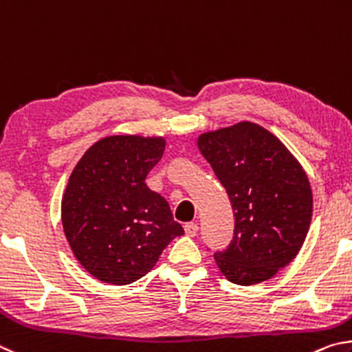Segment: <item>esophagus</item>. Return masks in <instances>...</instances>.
Returning a JSON list of instances; mask_svg holds the SVG:
<instances>
[{
    "label": "esophagus",
    "instance_id": "esophagus-1",
    "mask_svg": "<svg viewBox=\"0 0 352 352\" xmlns=\"http://www.w3.org/2000/svg\"><path fill=\"white\" fill-rule=\"evenodd\" d=\"M184 229H186V233L188 236H196V233H198V224L196 223H187L186 226H184Z\"/></svg>",
    "mask_w": 352,
    "mask_h": 352
}]
</instances>
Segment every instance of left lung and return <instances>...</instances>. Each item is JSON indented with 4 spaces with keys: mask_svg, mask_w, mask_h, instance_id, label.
Instances as JSON below:
<instances>
[{
    "mask_svg": "<svg viewBox=\"0 0 352 352\" xmlns=\"http://www.w3.org/2000/svg\"><path fill=\"white\" fill-rule=\"evenodd\" d=\"M198 148L229 195L235 236L214 261L239 286L267 281L303 245L312 219L306 171L286 145L254 122L202 133Z\"/></svg>",
    "mask_w": 352,
    "mask_h": 352,
    "instance_id": "8db88e82",
    "label": "left lung"
}]
</instances>
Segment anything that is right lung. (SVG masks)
Segmentation results:
<instances>
[{
  "label": "right lung",
  "instance_id": "right-lung-1",
  "mask_svg": "<svg viewBox=\"0 0 352 352\" xmlns=\"http://www.w3.org/2000/svg\"><path fill=\"white\" fill-rule=\"evenodd\" d=\"M164 150L160 135H108L72 170L61 198V224L74 256L97 280L117 286L138 281L184 235L168 202L145 184Z\"/></svg>",
  "mask_w": 352,
  "mask_h": 352
}]
</instances>
